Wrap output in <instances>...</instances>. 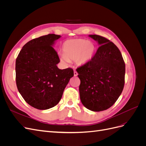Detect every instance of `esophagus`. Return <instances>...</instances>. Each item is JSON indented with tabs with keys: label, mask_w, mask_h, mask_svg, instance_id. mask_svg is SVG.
<instances>
[{
	"label": "esophagus",
	"mask_w": 146,
	"mask_h": 146,
	"mask_svg": "<svg viewBox=\"0 0 146 146\" xmlns=\"http://www.w3.org/2000/svg\"><path fill=\"white\" fill-rule=\"evenodd\" d=\"M77 75H78L77 72L76 71V70H74V76L75 77H76V76H77Z\"/></svg>",
	"instance_id": "34e87169"
}]
</instances>
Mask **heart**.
<instances>
[{
  "mask_svg": "<svg viewBox=\"0 0 146 146\" xmlns=\"http://www.w3.org/2000/svg\"><path fill=\"white\" fill-rule=\"evenodd\" d=\"M62 48L63 54L60 55L61 61L68 63L70 60H74L79 66L90 62L96 50L94 43L85 39H69L63 43Z\"/></svg>",
  "mask_w": 146,
  "mask_h": 146,
  "instance_id": "obj_1",
  "label": "heart"
}]
</instances>
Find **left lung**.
<instances>
[{
    "label": "left lung",
    "instance_id": "left-lung-1",
    "mask_svg": "<svg viewBox=\"0 0 146 146\" xmlns=\"http://www.w3.org/2000/svg\"><path fill=\"white\" fill-rule=\"evenodd\" d=\"M99 46L92 60L76 70L82 104L90 110L101 111L116 102L125 83V65L120 50L108 39L89 35Z\"/></svg>",
    "mask_w": 146,
    "mask_h": 146
}]
</instances>
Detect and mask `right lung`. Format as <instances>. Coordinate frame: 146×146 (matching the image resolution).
Masks as SVG:
<instances>
[{"mask_svg":"<svg viewBox=\"0 0 146 146\" xmlns=\"http://www.w3.org/2000/svg\"><path fill=\"white\" fill-rule=\"evenodd\" d=\"M60 35L48 34L32 39L22 48L16 60L17 90L25 101L38 110L55 107L62 98L71 68L60 69V61L53 47Z\"/></svg>","mask_w":146,"mask_h":146,"instance_id":"1","label":"right lung"}]
</instances>
